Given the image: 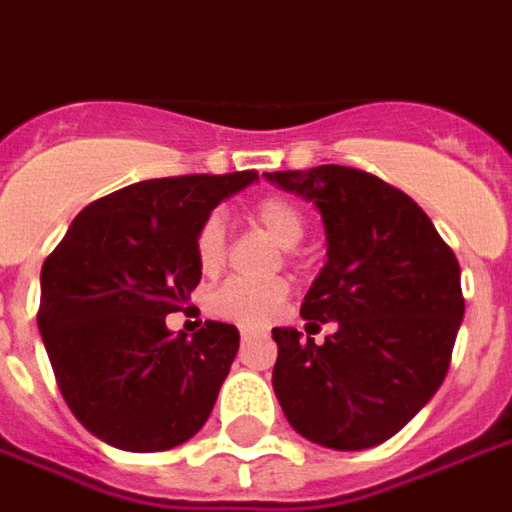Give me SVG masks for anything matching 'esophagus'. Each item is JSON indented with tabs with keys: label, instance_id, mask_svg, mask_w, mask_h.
<instances>
[{
	"label": "esophagus",
	"instance_id": "34e87169",
	"mask_svg": "<svg viewBox=\"0 0 512 512\" xmlns=\"http://www.w3.org/2000/svg\"><path fill=\"white\" fill-rule=\"evenodd\" d=\"M250 337H253V331L242 329V345H245V343H250Z\"/></svg>",
	"mask_w": 512,
	"mask_h": 512
}]
</instances>
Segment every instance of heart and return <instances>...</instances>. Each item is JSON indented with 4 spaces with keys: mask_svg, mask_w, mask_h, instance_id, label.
Segmentation results:
<instances>
[{
    "mask_svg": "<svg viewBox=\"0 0 512 512\" xmlns=\"http://www.w3.org/2000/svg\"><path fill=\"white\" fill-rule=\"evenodd\" d=\"M250 222L262 228L281 248H295L306 234V217L303 211L287 197H262L250 209ZM195 259L200 273L214 276L225 264V228L220 217H209L197 228ZM287 298L284 281H225L222 287L211 292V315L222 317L228 323L245 326V329H262L281 312V303Z\"/></svg>",
    "mask_w": 512,
    "mask_h": 512,
    "instance_id": "obj_1",
    "label": "heart"
}]
</instances>
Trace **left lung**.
<instances>
[{"instance_id": "8db88e82", "label": "left lung", "mask_w": 512, "mask_h": 512, "mask_svg": "<svg viewBox=\"0 0 512 512\" xmlns=\"http://www.w3.org/2000/svg\"><path fill=\"white\" fill-rule=\"evenodd\" d=\"M312 200L326 264L301 303L306 337L273 329V390L290 426L326 449L379 446L438 393L463 323L460 264L424 209L362 169L264 172ZM334 322L326 344L311 331Z\"/></svg>"}]
</instances>
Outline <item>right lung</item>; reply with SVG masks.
<instances>
[{"instance_id": "right-lung-1", "label": "right lung", "mask_w": 512, "mask_h": 512, "mask_svg": "<svg viewBox=\"0 0 512 512\" xmlns=\"http://www.w3.org/2000/svg\"><path fill=\"white\" fill-rule=\"evenodd\" d=\"M259 175L130 183L80 211L41 267L38 329L63 398L122 451L181 446L209 421L239 351L231 323L167 329L200 284L195 236L217 203Z\"/></svg>"}]
</instances>
